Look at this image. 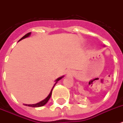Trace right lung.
I'll list each match as a JSON object with an SVG mask.
<instances>
[{
	"label": "right lung",
	"mask_w": 123,
	"mask_h": 123,
	"mask_svg": "<svg viewBox=\"0 0 123 123\" xmlns=\"http://www.w3.org/2000/svg\"><path fill=\"white\" fill-rule=\"evenodd\" d=\"M31 32H29V33H27V34H25V35L24 36H23V37H22V38L20 39V40H22V39H24V38H25V37H29V36L31 35ZM20 40H19V41H20ZM62 77H64V76L59 77V78H58V79L56 80L55 83V84H54V86H53V87H52V90H51V91H50V94H48V96H47V97H46L45 99H43V100H42V101H40V102H39V103H36V104H32V105H27V104H25V105H26V106H29V107H42V106H43V105H45V104H46V103L48 102V100H49V99H50V97H51V96H52V90H53V89H54V86H55V84L57 83L58 81L60 80H61V79Z\"/></svg>",
	"instance_id": "1"
}]
</instances>
